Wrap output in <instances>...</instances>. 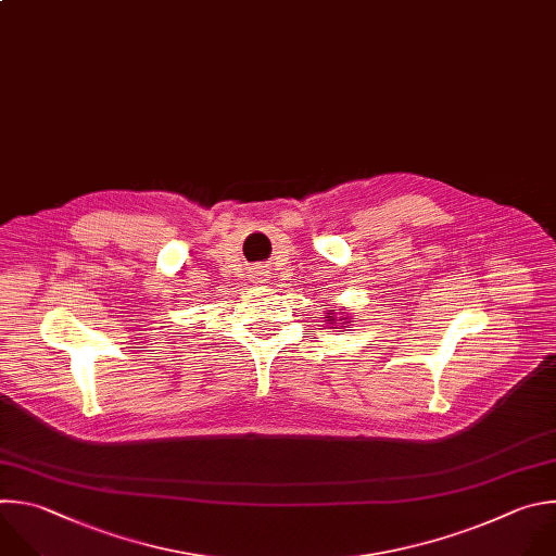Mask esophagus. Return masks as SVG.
Instances as JSON below:
<instances>
[{
	"mask_svg": "<svg viewBox=\"0 0 556 556\" xmlns=\"http://www.w3.org/2000/svg\"><path fill=\"white\" fill-rule=\"evenodd\" d=\"M258 282H263V280H258Z\"/></svg>",
	"mask_w": 556,
	"mask_h": 556,
	"instance_id": "esophagus-1",
	"label": "esophagus"
}]
</instances>
